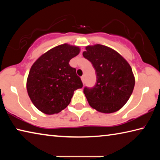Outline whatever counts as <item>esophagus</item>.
Wrapping results in <instances>:
<instances>
[{"instance_id": "1", "label": "esophagus", "mask_w": 160, "mask_h": 160, "mask_svg": "<svg viewBox=\"0 0 160 160\" xmlns=\"http://www.w3.org/2000/svg\"><path fill=\"white\" fill-rule=\"evenodd\" d=\"M81 80H82V83L83 84H85V76H82L81 77Z\"/></svg>"}]
</instances>
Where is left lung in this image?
Returning <instances> with one entry per match:
<instances>
[{"label": "left lung", "mask_w": 160, "mask_h": 160, "mask_svg": "<svg viewBox=\"0 0 160 160\" xmlns=\"http://www.w3.org/2000/svg\"><path fill=\"white\" fill-rule=\"evenodd\" d=\"M82 53L95 70L94 87L84 88V94L93 109L113 113L126 104L133 91L135 78L129 63L117 51L101 44L88 46Z\"/></svg>", "instance_id": "8db88e82"}]
</instances>
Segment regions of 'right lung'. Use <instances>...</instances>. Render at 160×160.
I'll return each instance as SVG.
<instances>
[{
	"mask_svg": "<svg viewBox=\"0 0 160 160\" xmlns=\"http://www.w3.org/2000/svg\"><path fill=\"white\" fill-rule=\"evenodd\" d=\"M80 48L64 44L51 48L34 62L27 80L32 102L46 114L58 113L68 107L74 91L82 88L76 69L69 61L80 53Z\"/></svg>",
	"mask_w": 160,
	"mask_h": 160,
	"instance_id": "add662e5",
	"label": "right lung"
}]
</instances>
